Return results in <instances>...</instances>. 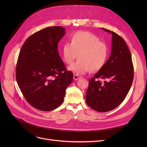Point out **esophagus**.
Masks as SVG:
<instances>
[{"mask_svg":"<svg viewBox=\"0 0 147 147\" xmlns=\"http://www.w3.org/2000/svg\"><path fill=\"white\" fill-rule=\"evenodd\" d=\"M80 78H81V77H80V76L78 75V74H74V76H73V79H74V80H77L79 79Z\"/></svg>","mask_w":147,"mask_h":147,"instance_id":"obj_1","label":"esophagus"}]
</instances>
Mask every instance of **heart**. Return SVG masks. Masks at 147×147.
<instances>
[{"label": "heart", "mask_w": 147, "mask_h": 147, "mask_svg": "<svg viewBox=\"0 0 147 147\" xmlns=\"http://www.w3.org/2000/svg\"><path fill=\"white\" fill-rule=\"evenodd\" d=\"M79 53V59L68 67L74 73L83 74L96 71L105 65L109 55V49L104 42L90 32L78 31L71 37V42H65L62 47L64 61L70 64Z\"/></svg>", "instance_id": "heart-1"}]
</instances>
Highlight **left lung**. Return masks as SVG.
Here are the masks:
<instances>
[{
	"label": "left lung",
	"instance_id": "left-lung-1",
	"mask_svg": "<svg viewBox=\"0 0 147 147\" xmlns=\"http://www.w3.org/2000/svg\"><path fill=\"white\" fill-rule=\"evenodd\" d=\"M112 34L111 55L104 67L89 80L86 94L87 104L98 112L114 109L125 99L134 79V65L127 46L122 37ZM99 79L104 80L102 83Z\"/></svg>",
	"mask_w": 147,
	"mask_h": 147
}]
</instances>
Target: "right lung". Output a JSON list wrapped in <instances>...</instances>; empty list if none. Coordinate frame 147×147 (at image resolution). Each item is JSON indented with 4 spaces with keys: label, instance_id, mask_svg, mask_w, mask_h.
<instances>
[{
    "label": "right lung",
    "instance_id": "right-lung-1",
    "mask_svg": "<svg viewBox=\"0 0 147 147\" xmlns=\"http://www.w3.org/2000/svg\"><path fill=\"white\" fill-rule=\"evenodd\" d=\"M65 34L64 27H49L27 38L21 47L16 67V79L27 101L43 111L57 109L64 101L73 82L58 51Z\"/></svg>",
    "mask_w": 147,
    "mask_h": 147
}]
</instances>
